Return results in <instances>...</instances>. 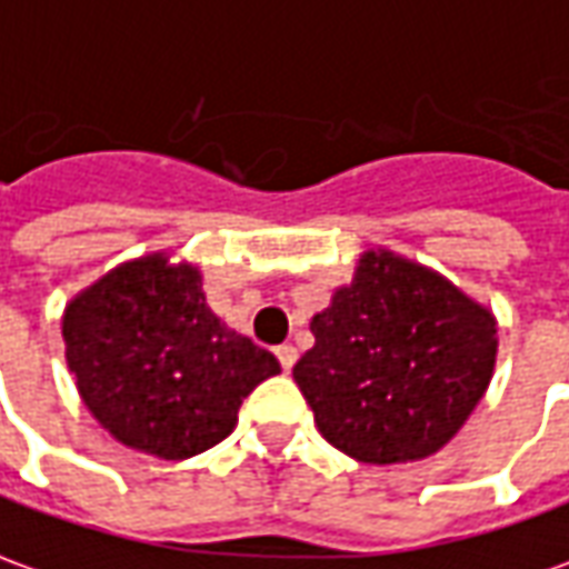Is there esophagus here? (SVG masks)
<instances>
[{"instance_id": "1", "label": "esophagus", "mask_w": 569, "mask_h": 569, "mask_svg": "<svg viewBox=\"0 0 569 569\" xmlns=\"http://www.w3.org/2000/svg\"><path fill=\"white\" fill-rule=\"evenodd\" d=\"M277 360H280V367H283L286 372H289V369L296 367L298 351H296V348H292V345H280V348H277Z\"/></svg>"}]
</instances>
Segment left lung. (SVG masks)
<instances>
[{
	"mask_svg": "<svg viewBox=\"0 0 569 569\" xmlns=\"http://www.w3.org/2000/svg\"><path fill=\"white\" fill-rule=\"evenodd\" d=\"M311 332L292 379L320 435L367 465L447 447L487 391L499 345L483 305L388 249L360 256Z\"/></svg>",
	"mask_w": 569,
	"mask_h": 569,
	"instance_id": "1",
	"label": "left lung"
}]
</instances>
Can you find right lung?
<instances>
[{
  "instance_id": "obj_1",
  "label": "right lung",
  "mask_w": 569,
  "mask_h": 569,
  "mask_svg": "<svg viewBox=\"0 0 569 569\" xmlns=\"http://www.w3.org/2000/svg\"><path fill=\"white\" fill-rule=\"evenodd\" d=\"M67 367L119 443L190 459L221 443L252 388L280 372L271 351L218 320L193 264L134 258L63 311Z\"/></svg>"
}]
</instances>
